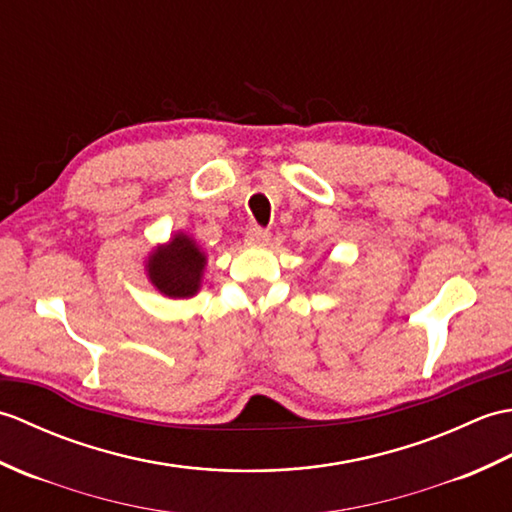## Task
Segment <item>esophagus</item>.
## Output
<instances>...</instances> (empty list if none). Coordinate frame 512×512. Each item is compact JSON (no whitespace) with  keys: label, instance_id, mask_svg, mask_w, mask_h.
Segmentation results:
<instances>
[{"label":"esophagus","instance_id":"obj_1","mask_svg":"<svg viewBox=\"0 0 512 512\" xmlns=\"http://www.w3.org/2000/svg\"><path fill=\"white\" fill-rule=\"evenodd\" d=\"M270 239V233L262 226H250L246 231V244L248 246H264Z\"/></svg>","mask_w":512,"mask_h":512}]
</instances>
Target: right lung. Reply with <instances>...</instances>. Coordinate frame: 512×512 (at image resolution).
<instances>
[{
  "mask_svg": "<svg viewBox=\"0 0 512 512\" xmlns=\"http://www.w3.org/2000/svg\"><path fill=\"white\" fill-rule=\"evenodd\" d=\"M206 255L195 239L176 233L147 257V277L169 299H187L200 290Z\"/></svg>",
  "mask_w": 512,
  "mask_h": 512,
  "instance_id": "1",
  "label": "right lung"
}]
</instances>
